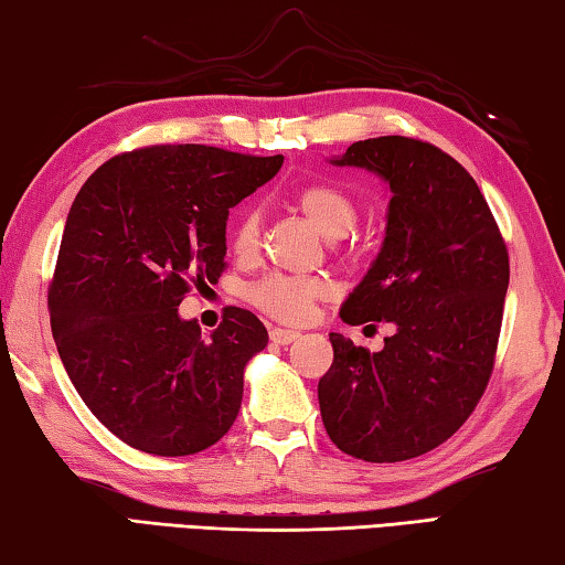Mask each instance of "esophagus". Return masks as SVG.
<instances>
[{"label":"esophagus","mask_w":565,"mask_h":565,"mask_svg":"<svg viewBox=\"0 0 565 565\" xmlns=\"http://www.w3.org/2000/svg\"><path fill=\"white\" fill-rule=\"evenodd\" d=\"M269 337H271V341H274V343H281V347H286V343H291V341H296V339H301V331L274 327V329L269 331Z\"/></svg>","instance_id":"34e87169"}]
</instances>
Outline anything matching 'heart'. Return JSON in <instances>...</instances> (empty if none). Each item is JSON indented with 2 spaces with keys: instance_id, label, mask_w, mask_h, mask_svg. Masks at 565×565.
<instances>
[{
  "instance_id": "b5f03b06",
  "label": "heart",
  "mask_w": 565,
  "mask_h": 565,
  "mask_svg": "<svg viewBox=\"0 0 565 565\" xmlns=\"http://www.w3.org/2000/svg\"><path fill=\"white\" fill-rule=\"evenodd\" d=\"M296 204L309 216V222L319 228L323 236L341 238L353 232L359 224V204L331 184H311L296 194ZM262 238V212L256 206H244L232 226V248L236 256L248 259L256 254ZM329 294L327 281L317 276H291V274H269L264 279L248 286V301L256 309L269 313L281 321H306L311 317L313 306Z\"/></svg>"
}]
</instances>
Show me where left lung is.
<instances>
[{
	"label": "left lung",
	"instance_id": "left-lung-1",
	"mask_svg": "<svg viewBox=\"0 0 565 565\" xmlns=\"http://www.w3.org/2000/svg\"><path fill=\"white\" fill-rule=\"evenodd\" d=\"M331 161L374 171L391 189L384 246L341 319L396 331L376 353L329 333L321 418L343 454L408 461L448 441L489 386L509 248L473 177L428 141L366 139Z\"/></svg>",
	"mask_w": 565,
	"mask_h": 565
}]
</instances>
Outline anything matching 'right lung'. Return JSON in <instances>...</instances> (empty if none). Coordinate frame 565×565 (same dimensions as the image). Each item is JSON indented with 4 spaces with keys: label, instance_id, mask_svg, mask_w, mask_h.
I'll use <instances>...</instances> for the list:
<instances>
[{
    "label": "right lung",
    "instance_id": "right-lung-1",
    "mask_svg": "<svg viewBox=\"0 0 565 565\" xmlns=\"http://www.w3.org/2000/svg\"><path fill=\"white\" fill-rule=\"evenodd\" d=\"M281 164L159 145L104 161L76 194L46 299L52 333L84 404L137 451L199 454L236 420L244 366L269 333L226 306L204 339L177 306L222 276L228 209Z\"/></svg>",
    "mask_w": 565,
    "mask_h": 565
}]
</instances>
